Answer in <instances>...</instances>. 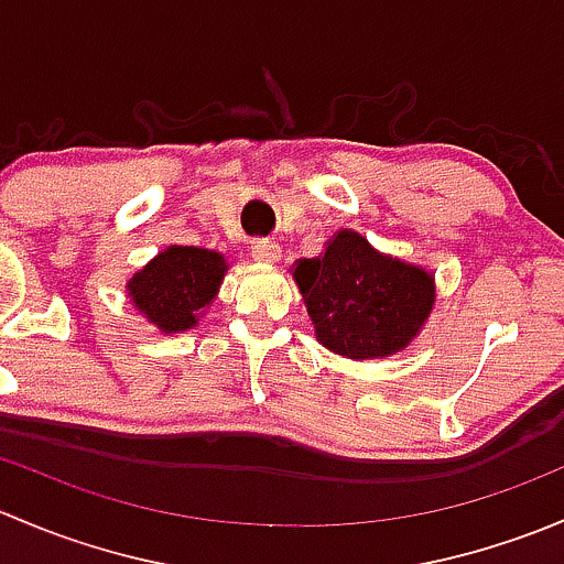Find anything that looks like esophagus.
<instances>
[{
    "label": "esophagus",
    "instance_id": "34e87169",
    "mask_svg": "<svg viewBox=\"0 0 564 564\" xmlns=\"http://www.w3.org/2000/svg\"><path fill=\"white\" fill-rule=\"evenodd\" d=\"M250 253H253L256 261H264V264H272L281 256V246L275 240H253L250 242Z\"/></svg>",
    "mask_w": 564,
    "mask_h": 564
}]
</instances>
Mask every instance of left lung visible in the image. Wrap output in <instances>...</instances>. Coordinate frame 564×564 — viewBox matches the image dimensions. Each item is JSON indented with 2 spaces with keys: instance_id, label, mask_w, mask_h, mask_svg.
I'll return each mask as SVG.
<instances>
[{
  "instance_id": "obj_1",
  "label": "left lung",
  "mask_w": 564,
  "mask_h": 564,
  "mask_svg": "<svg viewBox=\"0 0 564 564\" xmlns=\"http://www.w3.org/2000/svg\"><path fill=\"white\" fill-rule=\"evenodd\" d=\"M294 281L318 344L349 360H377L406 349L434 308V275L379 253L351 229L324 242L316 259H300Z\"/></svg>"
}]
</instances>
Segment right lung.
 <instances>
[{
	"mask_svg": "<svg viewBox=\"0 0 564 564\" xmlns=\"http://www.w3.org/2000/svg\"><path fill=\"white\" fill-rule=\"evenodd\" d=\"M224 253L196 246H169L128 281V297L161 333L196 327L224 283Z\"/></svg>",
	"mask_w": 564,
	"mask_h": 564,
	"instance_id": "1",
	"label": "right lung"
}]
</instances>
